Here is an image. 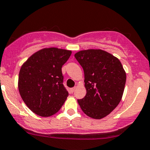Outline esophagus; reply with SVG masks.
Instances as JSON below:
<instances>
[{
	"mask_svg": "<svg viewBox=\"0 0 150 150\" xmlns=\"http://www.w3.org/2000/svg\"><path fill=\"white\" fill-rule=\"evenodd\" d=\"M75 88H76V87H74V88H70V92L71 93H73L74 91H75Z\"/></svg>",
	"mask_w": 150,
	"mask_h": 150,
	"instance_id": "esophagus-1",
	"label": "esophagus"
}]
</instances>
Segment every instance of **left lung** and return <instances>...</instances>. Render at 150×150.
Segmentation results:
<instances>
[{
	"label": "left lung",
	"mask_w": 150,
	"mask_h": 150,
	"mask_svg": "<svg viewBox=\"0 0 150 150\" xmlns=\"http://www.w3.org/2000/svg\"><path fill=\"white\" fill-rule=\"evenodd\" d=\"M75 57L84 71L86 95L78 102L83 112L93 119H102L121 101L126 73L120 60L102 49L82 50Z\"/></svg>",
	"instance_id": "left-lung-1"
}]
</instances>
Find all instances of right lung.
<instances>
[{"label":"right lung","instance_id":"1","mask_svg":"<svg viewBox=\"0 0 150 150\" xmlns=\"http://www.w3.org/2000/svg\"><path fill=\"white\" fill-rule=\"evenodd\" d=\"M70 50L51 47L34 53L19 70L18 88L28 108L41 117H50L61 109L68 91L63 86L62 65Z\"/></svg>","mask_w":150,"mask_h":150}]
</instances>
